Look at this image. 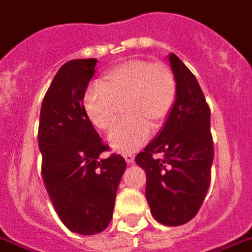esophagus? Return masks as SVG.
Returning <instances> with one entry per match:
<instances>
[{"label":"esophagus","mask_w":252,"mask_h":252,"mask_svg":"<svg viewBox=\"0 0 252 252\" xmlns=\"http://www.w3.org/2000/svg\"><path fill=\"white\" fill-rule=\"evenodd\" d=\"M124 158H126V161L128 164H133L134 162V155H132V153H126V156H124Z\"/></svg>","instance_id":"esophagus-1"}]
</instances>
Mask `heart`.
<instances>
[{
  "instance_id": "1",
  "label": "heart",
  "mask_w": 252,
  "mask_h": 252,
  "mask_svg": "<svg viewBox=\"0 0 252 252\" xmlns=\"http://www.w3.org/2000/svg\"><path fill=\"white\" fill-rule=\"evenodd\" d=\"M101 85L92 84L84 94L83 105L90 122L99 129H109L118 118L119 105H124L128 120L108 134L115 151L129 153L151 136L152 126L158 129L177 96V80L164 63L132 59L108 70Z\"/></svg>"
}]
</instances>
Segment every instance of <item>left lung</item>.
I'll return each mask as SVG.
<instances>
[{
    "instance_id": "8db88e82",
    "label": "left lung",
    "mask_w": 252,
    "mask_h": 252,
    "mask_svg": "<svg viewBox=\"0 0 252 252\" xmlns=\"http://www.w3.org/2000/svg\"><path fill=\"white\" fill-rule=\"evenodd\" d=\"M168 59L177 96L160 132L134 161L147 173L152 216L165 226H180L194 218L206 197L214 145L210 109L198 82L177 55Z\"/></svg>"
}]
</instances>
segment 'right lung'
Instances as JSON below:
<instances>
[{"mask_svg": "<svg viewBox=\"0 0 252 252\" xmlns=\"http://www.w3.org/2000/svg\"><path fill=\"white\" fill-rule=\"evenodd\" d=\"M96 63L75 59L59 68L42 101L38 130L46 190L64 226L80 235L107 228L126 168L120 155L101 158L108 147L84 111Z\"/></svg>", "mask_w": 252, "mask_h": 252, "instance_id": "1", "label": "right lung"}]
</instances>
